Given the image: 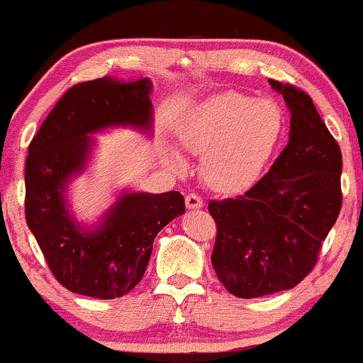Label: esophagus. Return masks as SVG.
<instances>
[{"label": "esophagus", "instance_id": "1", "mask_svg": "<svg viewBox=\"0 0 363 363\" xmlns=\"http://www.w3.org/2000/svg\"><path fill=\"white\" fill-rule=\"evenodd\" d=\"M185 204L189 209H199V208H202V199L199 194L190 192L185 196Z\"/></svg>", "mask_w": 363, "mask_h": 363}]
</instances>
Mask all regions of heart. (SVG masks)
<instances>
[{
	"label": "heart",
	"mask_w": 363,
	"mask_h": 363,
	"mask_svg": "<svg viewBox=\"0 0 363 363\" xmlns=\"http://www.w3.org/2000/svg\"><path fill=\"white\" fill-rule=\"evenodd\" d=\"M284 131L274 100L244 93L214 95L180 131L183 150L202 157V174L220 192H237L256 180Z\"/></svg>",
	"instance_id": "1"
}]
</instances>
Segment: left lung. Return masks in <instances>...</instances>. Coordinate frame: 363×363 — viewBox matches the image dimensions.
I'll list each match as a JSON object with an SVG mask.
<instances>
[{
	"instance_id": "1",
	"label": "left lung",
	"mask_w": 363,
	"mask_h": 363,
	"mask_svg": "<svg viewBox=\"0 0 363 363\" xmlns=\"http://www.w3.org/2000/svg\"><path fill=\"white\" fill-rule=\"evenodd\" d=\"M291 108L289 142L255 185L211 201L216 221L211 263L225 289L242 299L298 286L315 268L342 206V157L313 100L270 79Z\"/></svg>"
}]
</instances>
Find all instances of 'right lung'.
<instances>
[{
  "label": "right lung",
  "mask_w": 363,
  "mask_h": 363,
  "mask_svg": "<svg viewBox=\"0 0 363 363\" xmlns=\"http://www.w3.org/2000/svg\"><path fill=\"white\" fill-rule=\"evenodd\" d=\"M150 81L112 77L74 84L62 95L26 159V221L57 282L76 294L114 299L142 280L155 235L185 213L183 196L126 194L96 232H81L67 216L64 186L84 166L88 133L111 124L149 128Z\"/></svg>",
  "instance_id": "right-lung-1"
}]
</instances>
